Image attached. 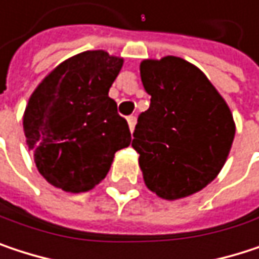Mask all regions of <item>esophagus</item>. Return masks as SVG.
Returning <instances> with one entry per match:
<instances>
[{
    "mask_svg": "<svg viewBox=\"0 0 259 259\" xmlns=\"http://www.w3.org/2000/svg\"><path fill=\"white\" fill-rule=\"evenodd\" d=\"M127 123H129L130 132H133V129H135V124H136V117H135V115H129V117H127Z\"/></svg>",
    "mask_w": 259,
    "mask_h": 259,
    "instance_id": "obj_1",
    "label": "esophagus"
}]
</instances>
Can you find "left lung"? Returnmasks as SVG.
<instances>
[{
    "label": "left lung",
    "instance_id": "1",
    "mask_svg": "<svg viewBox=\"0 0 259 259\" xmlns=\"http://www.w3.org/2000/svg\"><path fill=\"white\" fill-rule=\"evenodd\" d=\"M141 80L151 99L132 147L144 181L163 199L189 196L227 162L235 133L231 111L207 76L179 57L142 61Z\"/></svg>",
    "mask_w": 259,
    "mask_h": 259
}]
</instances>
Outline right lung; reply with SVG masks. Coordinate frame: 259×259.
<instances>
[{
  "label": "right lung",
  "mask_w": 259,
  "mask_h": 259,
  "mask_svg": "<svg viewBox=\"0 0 259 259\" xmlns=\"http://www.w3.org/2000/svg\"><path fill=\"white\" fill-rule=\"evenodd\" d=\"M123 58L105 51L78 54L52 70L29 97L26 144L38 172L66 192H87L103 180L114 154L130 145L127 121L108 93Z\"/></svg>",
  "instance_id": "1"
}]
</instances>
